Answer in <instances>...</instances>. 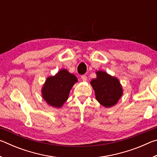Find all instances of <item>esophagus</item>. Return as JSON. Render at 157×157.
<instances>
[{"label":"esophagus","mask_w":157,"mask_h":157,"mask_svg":"<svg viewBox=\"0 0 157 157\" xmlns=\"http://www.w3.org/2000/svg\"><path fill=\"white\" fill-rule=\"evenodd\" d=\"M81 79H82V81L83 82H86L87 80V77L86 75H82L81 76Z\"/></svg>","instance_id":"obj_1"}]
</instances>
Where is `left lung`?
<instances>
[{"label": "left lung", "instance_id": "8db88e82", "mask_svg": "<svg viewBox=\"0 0 157 157\" xmlns=\"http://www.w3.org/2000/svg\"><path fill=\"white\" fill-rule=\"evenodd\" d=\"M96 78L90 84L95 91L98 102L105 107H111L117 104L123 94L122 85L118 79L105 71H96Z\"/></svg>", "mask_w": 157, "mask_h": 157}]
</instances>
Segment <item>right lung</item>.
I'll use <instances>...</instances> for the list:
<instances>
[{"label":"right lung","mask_w":157,"mask_h":157,"mask_svg":"<svg viewBox=\"0 0 157 157\" xmlns=\"http://www.w3.org/2000/svg\"><path fill=\"white\" fill-rule=\"evenodd\" d=\"M78 79L66 69H62L54 76H50L41 89L42 97L47 104L55 108L62 107L68 100L69 93Z\"/></svg>","instance_id":"obj_1"}]
</instances>
